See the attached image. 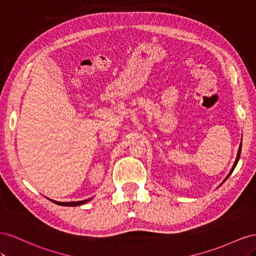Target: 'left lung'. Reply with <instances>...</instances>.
Masks as SVG:
<instances>
[{"instance_id": "left-lung-1", "label": "left lung", "mask_w": 256, "mask_h": 256, "mask_svg": "<svg viewBox=\"0 0 256 256\" xmlns=\"http://www.w3.org/2000/svg\"><path fill=\"white\" fill-rule=\"evenodd\" d=\"M240 152H242V144H240V146H239V150H238V154H237V158H236V161H235V164H234V166H233V168H232V170H230V174H228V176L233 173V171H234V168H236V166H237V164H238V160H239V157H240ZM226 177V178H228Z\"/></svg>"}]
</instances>
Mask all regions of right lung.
Listing matches in <instances>:
<instances>
[{"mask_svg":"<svg viewBox=\"0 0 256 256\" xmlns=\"http://www.w3.org/2000/svg\"><path fill=\"white\" fill-rule=\"evenodd\" d=\"M92 198H88V200H79V202H56V200H51L52 202H54L56 204H58V205H62V206H78V205H82V204H84V203H86V202H88V200H90Z\"/></svg>","mask_w":256,"mask_h":256,"instance_id":"1","label":"right lung"}]
</instances>
